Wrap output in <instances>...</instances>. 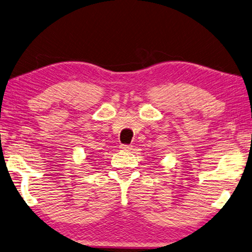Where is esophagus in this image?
<instances>
[{
    "mask_svg": "<svg viewBox=\"0 0 252 252\" xmlns=\"http://www.w3.org/2000/svg\"><path fill=\"white\" fill-rule=\"evenodd\" d=\"M119 148L122 149V151H125V152H128V151H130L131 148H133V146H131V145H125V144H122L121 146H119Z\"/></svg>",
    "mask_w": 252,
    "mask_h": 252,
    "instance_id": "1",
    "label": "esophagus"
}]
</instances>
